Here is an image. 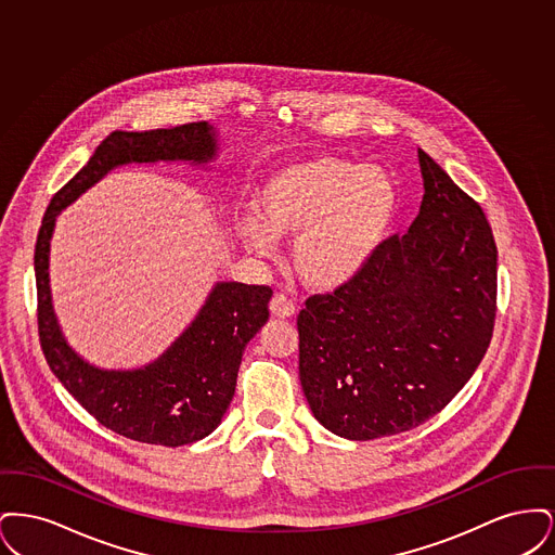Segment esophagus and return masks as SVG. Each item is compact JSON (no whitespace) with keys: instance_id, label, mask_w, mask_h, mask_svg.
Here are the masks:
<instances>
[{"instance_id":"1","label":"esophagus","mask_w":555,"mask_h":555,"mask_svg":"<svg viewBox=\"0 0 555 555\" xmlns=\"http://www.w3.org/2000/svg\"><path fill=\"white\" fill-rule=\"evenodd\" d=\"M270 312L279 318L293 317V314H295V304L291 301L287 295L276 293V295L272 297V301H270Z\"/></svg>"}]
</instances>
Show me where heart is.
I'll list each match as a JSON object with an SVG mask.
<instances>
[{
    "mask_svg": "<svg viewBox=\"0 0 555 555\" xmlns=\"http://www.w3.org/2000/svg\"><path fill=\"white\" fill-rule=\"evenodd\" d=\"M254 204L261 222L243 216L238 238L268 256L272 237H295L291 260L301 281L337 289L369 264L389 235L399 193L385 168L322 154L272 170Z\"/></svg>",
    "mask_w": 555,
    "mask_h": 555,
    "instance_id": "b5f03b06",
    "label": "heart"
}]
</instances>
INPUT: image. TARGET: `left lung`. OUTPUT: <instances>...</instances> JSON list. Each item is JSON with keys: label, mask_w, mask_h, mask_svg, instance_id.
Masks as SVG:
<instances>
[{"label": "left lung", "mask_w": 555, "mask_h": 555, "mask_svg": "<svg viewBox=\"0 0 555 555\" xmlns=\"http://www.w3.org/2000/svg\"><path fill=\"white\" fill-rule=\"evenodd\" d=\"M424 197L349 283L306 299L299 380L318 423L370 441L439 414L487 353L498 314V245L466 191L418 150Z\"/></svg>", "instance_id": "8db88e82"}]
</instances>
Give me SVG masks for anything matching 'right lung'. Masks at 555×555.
Returning a JSON list of instances; mask_svg holds the SVG:
<instances>
[{
	"label": "right lung",
	"instance_id": "add662e5",
	"mask_svg": "<svg viewBox=\"0 0 555 555\" xmlns=\"http://www.w3.org/2000/svg\"><path fill=\"white\" fill-rule=\"evenodd\" d=\"M214 150L206 122L109 132L89 162L53 195L35 243L37 328L50 369L98 423L139 443L179 448L208 437L220 424L235 396L243 349L270 317L272 289L218 283L199 317L154 364L125 372L93 369L66 345L53 317L48 279L53 222L62 208L118 164L208 162Z\"/></svg>",
	"mask_w": 555,
	"mask_h": 555
}]
</instances>
